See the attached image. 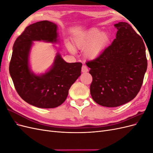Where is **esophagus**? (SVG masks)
<instances>
[{"label":"esophagus","instance_id":"esophagus-1","mask_svg":"<svg viewBox=\"0 0 153 153\" xmlns=\"http://www.w3.org/2000/svg\"><path fill=\"white\" fill-rule=\"evenodd\" d=\"M88 71H89V69H88V68H87V67L86 66H85V65L82 66V71L83 73H87V72H88Z\"/></svg>","mask_w":153,"mask_h":153}]
</instances>
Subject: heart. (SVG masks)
I'll list each match as a JSON object with an SVG mask.
<instances>
[{"instance_id": "1", "label": "heart", "mask_w": 153, "mask_h": 153, "mask_svg": "<svg viewBox=\"0 0 153 153\" xmlns=\"http://www.w3.org/2000/svg\"><path fill=\"white\" fill-rule=\"evenodd\" d=\"M110 41V36L105 32H101L97 28H91L75 35L74 43L75 47L80 50H84L85 57L90 60L98 57L107 46ZM68 50L73 53L71 44L66 42Z\"/></svg>"}]
</instances>
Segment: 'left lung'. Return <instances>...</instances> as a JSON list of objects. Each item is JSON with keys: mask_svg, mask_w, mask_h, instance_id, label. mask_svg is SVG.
<instances>
[{"mask_svg": "<svg viewBox=\"0 0 153 153\" xmlns=\"http://www.w3.org/2000/svg\"><path fill=\"white\" fill-rule=\"evenodd\" d=\"M116 38L98 57L87 61L92 82V99L106 107H116L135 98L147 70L146 47L141 37L126 22L115 24Z\"/></svg>", "mask_w": 153, "mask_h": 153, "instance_id": "left-lung-1", "label": "left lung"}]
</instances>
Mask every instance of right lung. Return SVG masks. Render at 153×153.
Instances as JSON below:
<instances>
[{"mask_svg": "<svg viewBox=\"0 0 153 153\" xmlns=\"http://www.w3.org/2000/svg\"><path fill=\"white\" fill-rule=\"evenodd\" d=\"M57 26L47 20L27 27L13 45L10 73L21 98L30 105L42 108H52L62 104L68 91L81 75V62L68 63L57 53L49 70L36 75L29 66V54L33 41H58Z\"/></svg>", "mask_w": 153, "mask_h": 153, "instance_id": "obj_1", "label": "right lung"}]
</instances>
